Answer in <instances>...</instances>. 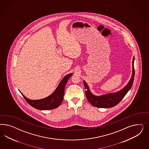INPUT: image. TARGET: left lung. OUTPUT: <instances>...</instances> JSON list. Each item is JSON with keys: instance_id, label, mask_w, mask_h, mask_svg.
<instances>
[{"instance_id": "8db88e82", "label": "left lung", "mask_w": 149, "mask_h": 149, "mask_svg": "<svg viewBox=\"0 0 149 149\" xmlns=\"http://www.w3.org/2000/svg\"><path fill=\"white\" fill-rule=\"evenodd\" d=\"M134 57H133L132 61V75L130 80L127 84L126 86L123 88H122L121 90L117 92L109 93L100 96H96L93 95L91 92L87 84H86L85 81H84V86L86 89L85 93L86 98L91 104L95 107L102 108H112L121 102V100L124 98V97L126 95L127 92L131 89L133 85L135 74V70L134 68Z\"/></svg>"}]
</instances>
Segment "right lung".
I'll return each instance as SVG.
<instances>
[{
	"mask_svg": "<svg viewBox=\"0 0 149 149\" xmlns=\"http://www.w3.org/2000/svg\"><path fill=\"white\" fill-rule=\"evenodd\" d=\"M72 75V73H70L64 77L54 93L44 99L31 100L26 98L21 92V93L27 103L36 109L47 110L56 108L58 107L63 101L65 87L69 79Z\"/></svg>",
	"mask_w": 149,
	"mask_h": 149,
	"instance_id": "right-lung-1",
	"label": "right lung"
}]
</instances>
